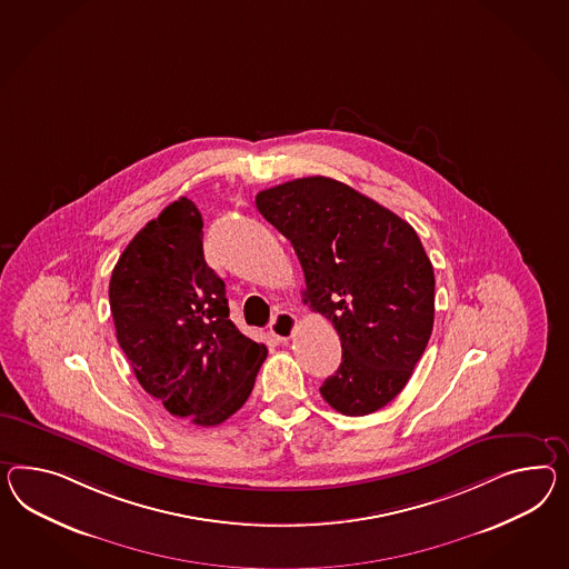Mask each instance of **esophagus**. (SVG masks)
Masks as SVG:
<instances>
[{"instance_id":"esophagus-1","label":"esophagus","mask_w":569,"mask_h":569,"mask_svg":"<svg viewBox=\"0 0 569 569\" xmlns=\"http://www.w3.org/2000/svg\"><path fill=\"white\" fill-rule=\"evenodd\" d=\"M297 330V318L289 311H278L277 316L270 321V332L277 338L278 342L291 340Z\"/></svg>"}]
</instances>
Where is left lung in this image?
<instances>
[{"label": "left lung", "mask_w": 569, "mask_h": 569, "mask_svg": "<svg viewBox=\"0 0 569 569\" xmlns=\"http://www.w3.org/2000/svg\"><path fill=\"white\" fill-rule=\"evenodd\" d=\"M263 219L291 241L303 301L332 321L342 363L320 388L347 417L392 402L429 342L436 277L407 220L330 177H303L256 196Z\"/></svg>", "instance_id": "obj_1"}]
</instances>
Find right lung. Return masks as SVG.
<instances>
[{
  "label": "right lung",
  "mask_w": 569,
  "mask_h": 569,
  "mask_svg": "<svg viewBox=\"0 0 569 569\" xmlns=\"http://www.w3.org/2000/svg\"><path fill=\"white\" fill-rule=\"evenodd\" d=\"M202 227L188 198L167 206L119 256L109 303L140 386L171 415L214 427L246 405L268 349L229 320Z\"/></svg>",
  "instance_id": "obj_1"
}]
</instances>
